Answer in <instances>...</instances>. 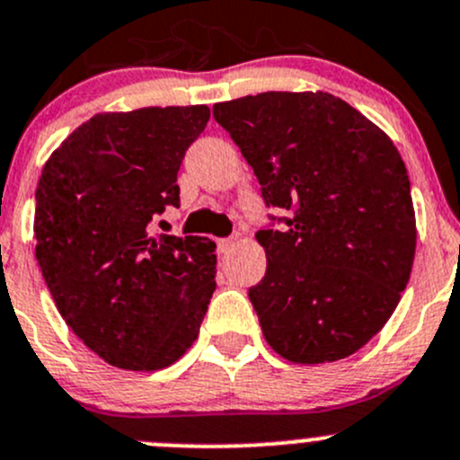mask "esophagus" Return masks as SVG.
<instances>
[{
  "label": "esophagus",
  "instance_id": "obj_1",
  "mask_svg": "<svg viewBox=\"0 0 460 460\" xmlns=\"http://www.w3.org/2000/svg\"><path fill=\"white\" fill-rule=\"evenodd\" d=\"M234 244H235L234 238H220V240H217V252H220V253L231 252V249H234Z\"/></svg>",
  "mask_w": 460,
  "mask_h": 460
}]
</instances>
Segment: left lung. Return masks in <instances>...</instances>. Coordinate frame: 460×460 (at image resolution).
Instances as JSON below:
<instances>
[{
  "label": "left lung",
  "instance_id": "1",
  "mask_svg": "<svg viewBox=\"0 0 460 460\" xmlns=\"http://www.w3.org/2000/svg\"><path fill=\"white\" fill-rule=\"evenodd\" d=\"M256 173L269 216L267 271L249 300L291 363L358 351L383 329L411 273L416 220L394 142L329 93L269 91L213 106ZM282 224V230H273Z\"/></svg>",
  "mask_w": 460,
  "mask_h": 460
}]
</instances>
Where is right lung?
Listing matches in <instances>:
<instances>
[{
	"label": "right lung",
	"mask_w": 460,
	"mask_h": 460,
	"mask_svg": "<svg viewBox=\"0 0 460 460\" xmlns=\"http://www.w3.org/2000/svg\"><path fill=\"white\" fill-rule=\"evenodd\" d=\"M200 106L100 113L49 157L35 191V258L77 338L119 369L169 367L200 333L216 291V244L153 234L178 207Z\"/></svg>",
	"instance_id": "1"
}]
</instances>
